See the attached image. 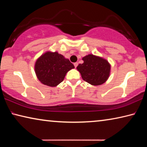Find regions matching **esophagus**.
Instances as JSON below:
<instances>
[{
    "label": "esophagus",
    "mask_w": 147,
    "mask_h": 147,
    "mask_svg": "<svg viewBox=\"0 0 147 147\" xmlns=\"http://www.w3.org/2000/svg\"><path fill=\"white\" fill-rule=\"evenodd\" d=\"M74 67H76L78 66V63H77V62L74 63Z\"/></svg>",
    "instance_id": "1"
}]
</instances>
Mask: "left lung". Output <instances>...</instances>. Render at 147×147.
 Returning <instances> with one entry per match:
<instances>
[{
    "label": "left lung",
    "mask_w": 147,
    "mask_h": 147,
    "mask_svg": "<svg viewBox=\"0 0 147 147\" xmlns=\"http://www.w3.org/2000/svg\"><path fill=\"white\" fill-rule=\"evenodd\" d=\"M84 63L77 66L84 81L93 86H99L108 80L111 66L106 59L89 54L82 58Z\"/></svg>",
    "instance_id": "left-lung-1"
}]
</instances>
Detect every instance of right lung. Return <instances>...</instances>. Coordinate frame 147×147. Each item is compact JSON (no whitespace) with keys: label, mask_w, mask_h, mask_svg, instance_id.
Segmentation results:
<instances>
[{"label":"right lung","mask_w":147,"mask_h":147,"mask_svg":"<svg viewBox=\"0 0 147 147\" xmlns=\"http://www.w3.org/2000/svg\"><path fill=\"white\" fill-rule=\"evenodd\" d=\"M74 68V65L68 59L57 52H47L35 64V72L39 80L50 87L58 86L63 80L66 73Z\"/></svg>","instance_id":"obj_1"}]
</instances>
